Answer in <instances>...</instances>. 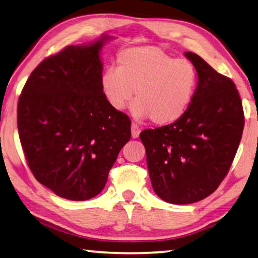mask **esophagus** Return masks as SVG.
<instances>
[{"instance_id":"34e87169","label":"esophagus","mask_w":258,"mask_h":258,"mask_svg":"<svg viewBox=\"0 0 258 258\" xmlns=\"http://www.w3.org/2000/svg\"><path fill=\"white\" fill-rule=\"evenodd\" d=\"M131 131H132V138L133 139H137L139 137V134H140L141 130L140 127L137 124H132V126H131Z\"/></svg>"}]
</instances>
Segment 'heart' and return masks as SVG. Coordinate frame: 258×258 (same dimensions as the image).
I'll list each match as a JSON object with an SVG mask.
<instances>
[{"label": "heart", "mask_w": 258, "mask_h": 258, "mask_svg": "<svg viewBox=\"0 0 258 258\" xmlns=\"http://www.w3.org/2000/svg\"><path fill=\"white\" fill-rule=\"evenodd\" d=\"M198 71L186 58H174L162 48L141 46L122 49L116 69L100 77V87L110 107L122 111L133 100L138 119L155 125L173 124L187 112L198 87Z\"/></svg>", "instance_id": "obj_1"}]
</instances>
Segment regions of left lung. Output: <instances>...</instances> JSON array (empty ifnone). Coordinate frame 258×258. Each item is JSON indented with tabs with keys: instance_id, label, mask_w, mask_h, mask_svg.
Instances as JSON below:
<instances>
[{
	"instance_id": "8db88e82",
	"label": "left lung",
	"mask_w": 258,
	"mask_h": 258,
	"mask_svg": "<svg viewBox=\"0 0 258 258\" xmlns=\"http://www.w3.org/2000/svg\"><path fill=\"white\" fill-rule=\"evenodd\" d=\"M185 55L199 77L189 109L173 124L140 134L154 191L173 204L201 201L217 189L235 157L244 126L234 83L199 55Z\"/></svg>"
}]
</instances>
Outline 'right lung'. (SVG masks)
I'll use <instances>...</instances> for the list:
<instances>
[{
	"mask_svg": "<svg viewBox=\"0 0 258 258\" xmlns=\"http://www.w3.org/2000/svg\"><path fill=\"white\" fill-rule=\"evenodd\" d=\"M107 39L48 56L18 99V133L28 167L40 183L72 201L101 193L131 139L130 118L110 107L100 87V50Z\"/></svg>",
	"mask_w": 258,
	"mask_h": 258,
	"instance_id": "1",
	"label": "right lung"
}]
</instances>
